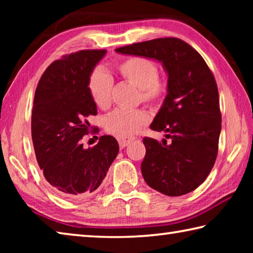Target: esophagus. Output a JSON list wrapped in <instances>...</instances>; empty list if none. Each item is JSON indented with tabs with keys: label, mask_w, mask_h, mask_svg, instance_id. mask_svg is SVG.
Masks as SVG:
<instances>
[{
	"label": "esophagus",
	"mask_w": 253,
	"mask_h": 253,
	"mask_svg": "<svg viewBox=\"0 0 253 253\" xmlns=\"http://www.w3.org/2000/svg\"><path fill=\"white\" fill-rule=\"evenodd\" d=\"M136 139V137L134 136H130V137H122V138H118V143H119V146H121L122 148L126 147L129 145L131 142H134V140Z\"/></svg>",
	"instance_id": "34e87169"
}]
</instances>
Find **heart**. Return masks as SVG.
<instances>
[{
	"label": "heart",
	"instance_id": "1",
	"mask_svg": "<svg viewBox=\"0 0 253 253\" xmlns=\"http://www.w3.org/2000/svg\"><path fill=\"white\" fill-rule=\"evenodd\" d=\"M116 71L123 80L138 88V100L151 106L161 105L168 93V83L158 77V66L146 57H129L122 60ZM88 90L97 107L107 109L111 104L113 80L104 71L96 70L89 77ZM149 122V115L142 108L118 109L106 119L105 127L110 134L130 137Z\"/></svg>",
	"mask_w": 253,
	"mask_h": 253
}]
</instances>
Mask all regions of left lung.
<instances>
[{"mask_svg": "<svg viewBox=\"0 0 253 253\" xmlns=\"http://www.w3.org/2000/svg\"><path fill=\"white\" fill-rule=\"evenodd\" d=\"M116 51L158 60L168 72V96L151 129L168 132L170 143L144 137L142 174L148 186L163 194L190 193L208 177L219 149L222 117L212 71L198 51L177 38H158Z\"/></svg>", "mask_w": 253, "mask_h": 253, "instance_id": "8db88e82", "label": "left lung"}]
</instances>
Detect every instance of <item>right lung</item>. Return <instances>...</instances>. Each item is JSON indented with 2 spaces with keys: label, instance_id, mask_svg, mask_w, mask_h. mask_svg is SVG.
Wrapping results in <instances>:
<instances>
[{
  "label": "right lung",
  "instance_id": "right-lung-1",
  "mask_svg": "<svg viewBox=\"0 0 253 253\" xmlns=\"http://www.w3.org/2000/svg\"><path fill=\"white\" fill-rule=\"evenodd\" d=\"M105 54L81 50L63 55L46 68L34 93L31 132L38 164L53 191L66 199L91 195L119 151L109 135L87 149L81 143L90 129L87 118L97 115L89 77Z\"/></svg>",
  "mask_w": 253,
  "mask_h": 253
}]
</instances>
